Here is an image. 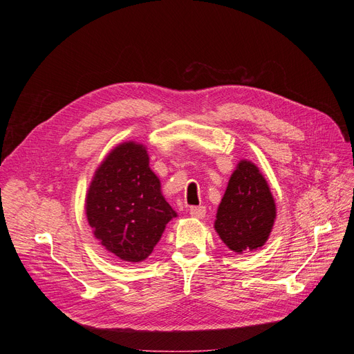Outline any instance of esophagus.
Here are the masks:
<instances>
[{"label": "esophagus", "mask_w": 354, "mask_h": 354, "mask_svg": "<svg viewBox=\"0 0 354 354\" xmlns=\"http://www.w3.org/2000/svg\"><path fill=\"white\" fill-rule=\"evenodd\" d=\"M205 214H207V208L202 207V205H199V207H192V208L189 209V215L194 216V218H198V219H202L203 216H205Z\"/></svg>", "instance_id": "34e87169"}]
</instances>
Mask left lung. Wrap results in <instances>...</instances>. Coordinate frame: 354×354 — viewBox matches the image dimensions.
<instances>
[{"label": "left lung", "mask_w": 354, "mask_h": 354, "mask_svg": "<svg viewBox=\"0 0 354 354\" xmlns=\"http://www.w3.org/2000/svg\"><path fill=\"white\" fill-rule=\"evenodd\" d=\"M275 218V201L263 172L251 160H239L214 222L222 243L236 254L261 248L270 238Z\"/></svg>", "instance_id": "8db88e82"}]
</instances>
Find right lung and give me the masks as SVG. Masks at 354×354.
Instances as JSON below:
<instances>
[{
    "label": "right lung",
    "mask_w": 354,
    "mask_h": 354,
    "mask_svg": "<svg viewBox=\"0 0 354 354\" xmlns=\"http://www.w3.org/2000/svg\"><path fill=\"white\" fill-rule=\"evenodd\" d=\"M84 208L99 244L126 263L151 255L167 222L178 216L149 166L146 146L135 140L119 143L97 166Z\"/></svg>",
    "instance_id": "add662e5"
}]
</instances>
